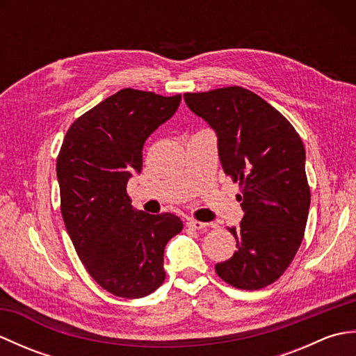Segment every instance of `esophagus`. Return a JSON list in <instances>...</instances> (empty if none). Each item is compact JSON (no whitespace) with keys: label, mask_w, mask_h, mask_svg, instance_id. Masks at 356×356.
<instances>
[{"label":"esophagus","mask_w":356,"mask_h":356,"mask_svg":"<svg viewBox=\"0 0 356 356\" xmlns=\"http://www.w3.org/2000/svg\"><path fill=\"white\" fill-rule=\"evenodd\" d=\"M186 225L190 226V228H193V229H203V228H207V226H208V223L194 220V218H190V220L186 222Z\"/></svg>","instance_id":"34e87169"}]
</instances>
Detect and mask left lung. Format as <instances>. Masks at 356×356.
Wrapping results in <instances>:
<instances>
[{
    "label": "left lung",
    "mask_w": 356,
    "mask_h": 356,
    "mask_svg": "<svg viewBox=\"0 0 356 356\" xmlns=\"http://www.w3.org/2000/svg\"><path fill=\"white\" fill-rule=\"evenodd\" d=\"M184 97L216 131L222 168L240 184L245 217L229 228L237 251L216 264L217 275L238 289H261L287 269L305 236L311 191L303 142L283 115L246 88Z\"/></svg>",
    "instance_id": "8db88e82"
}]
</instances>
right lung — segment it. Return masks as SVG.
<instances>
[{"label":"right lung","instance_id":"add662e5","mask_svg":"<svg viewBox=\"0 0 356 356\" xmlns=\"http://www.w3.org/2000/svg\"><path fill=\"white\" fill-rule=\"evenodd\" d=\"M180 101L120 90L74 120L59 151L67 232L88 274L116 297H147L163 283L165 246L184 228L174 214L134 209L127 194L128 180L142 171L143 143Z\"/></svg>","mask_w":356,"mask_h":356}]
</instances>
